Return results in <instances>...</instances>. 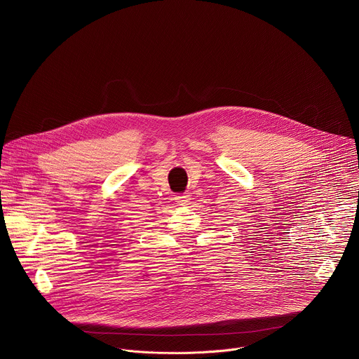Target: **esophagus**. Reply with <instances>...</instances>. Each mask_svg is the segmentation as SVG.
<instances>
[{
    "label": "esophagus",
    "mask_w": 359,
    "mask_h": 359,
    "mask_svg": "<svg viewBox=\"0 0 359 359\" xmlns=\"http://www.w3.org/2000/svg\"><path fill=\"white\" fill-rule=\"evenodd\" d=\"M176 203L179 204V206H186V204L190 201V194L189 193H183V194H179L175 197Z\"/></svg>",
    "instance_id": "obj_1"
}]
</instances>
